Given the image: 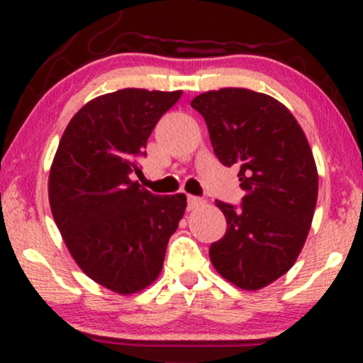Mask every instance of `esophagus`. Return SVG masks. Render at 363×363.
I'll list each match as a JSON object with an SVG mask.
<instances>
[{"mask_svg": "<svg viewBox=\"0 0 363 363\" xmlns=\"http://www.w3.org/2000/svg\"><path fill=\"white\" fill-rule=\"evenodd\" d=\"M201 203H203V199L198 198V196H187V208H189V210H193V208L199 206Z\"/></svg>", "mask_w": 363, "mask_h": 363, "instance_id": "34e87169", "label": "esophagus"}]
</instances>
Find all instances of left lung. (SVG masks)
Returning a JSON list of instances; mask_svg holds the SVG:
<instances>
[{
    "mask_svg": "<svg viewBox=\"0 0 363 363\" xmlns=\"http://www.w3.org/2000/svg\"><path fill=\"white\" fill-rule=\"evenodd\" d=\"M191 107L205 119L215 155L239 167V206L216 201L227 232L210 245L225 280L259 290L294 266L314 216L318 169L301 124L283 104L259 91L222 89Z\"/></svg>",
    "mask_w": 363,
    "mask_h": 363,
    "instance_id": "left-lung-1",
    "label": "left lung"
}]
</instances>
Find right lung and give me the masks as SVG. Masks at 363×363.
Returning <instances> with one entry per match:
<instances>
[{"label":"right lung","mask_w":363,"mask_h":363,"mask_svg":"<svg viewBox=\"0 0 363 363\" xmlns=\"http://www.w3.org/2000/svg\"><path fill=\"white\" fill-rule=\"evenodd\" d=\"M182 91L123 89L82 107L62 133L49 203L68 251L86 277L116 294L155 281L186 196L141 187L140 158L158 119Z\"/></svg>","instance_id":"add662e5"}]
</instances>
